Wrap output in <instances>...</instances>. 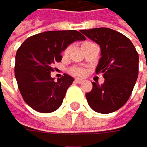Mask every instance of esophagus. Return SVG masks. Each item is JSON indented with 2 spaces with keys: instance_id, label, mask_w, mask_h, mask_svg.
Masks as SVG:
<instances>
[{
  "instance_id": "obj_1",
  "label": "esophagus",
  "mask_w": 147,
  "mask_h": 147,
  "mask_svg": "<svg viewBox=\"0 0 147 147\" xmlns=\"http://www.w3.org/2000/svg\"><path fill=\"white\" fill-rule=\"evenodd\" d=\"M82 80H80V79H76L75 80V83H78V84H80V83H82Z\"/></svg>"
}]
</instances>
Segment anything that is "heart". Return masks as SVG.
<instances>
[{"instance_id":"obj_1","label":"heart","mask_w":147,"mask_h":147,"mask_svg":"<svg viewBox=\"0 0 147 147\" xmlns=\"http://www.w3.org/2000/svg\"><path fill=\"white\" fill-rule=\"evenodd\" d=\"M90 42H85V43H83V45H82V48H83L85 46H87L88 44H90ZM68 49H69V48L66 49L65 53L68 52ZM71 73H72L73 75H75V76H80V77H82V76L85 75V70L83 69V68H80V67H73L72 69H71Z\"/></svg>"}]
</instances>
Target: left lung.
Returning a JSON list of instances; mask_svg holds the SVG:
<instances>
[{"instance_id":"1","label":"left lung","mask_w":147,"mask_h":147,"mask_svg":"<svg viewBox=\"0 0 147 147\" xmlns=\"http://www.w3.org/2000/svg\"><path fill=\"white\" fill-rule=\"evenodd\" d=\"M80 32L100 47V58L96 73H101L103 84L92 82L86 93L90 107L100 113L119 110L130 98L138 77L139 57L131 40L110 28L100 27Z\"/></svg>"}]
</instances>
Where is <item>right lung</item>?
I'll return each instance as SVG.
<instances>
[{
    "label": "right lung",
    "mask_w": 147,
    "mask_h": 147,
    "mask_svg": "<svg viewBox=\"0 0 147 147\" xmlns=\"http://www.w3.org/2000/svg\"><path fill=\"white\" fill-rule=\"evenodd\" d=\"M76 30L47 31L28 37L15 56V79L24 100L34 111L55 112L74 79L64 74L57 81L51 78L54 64L61 61V53L75 41L85 40Z\"/></svg>",
    "instance_id": "add662e5"
}]
</instances>
